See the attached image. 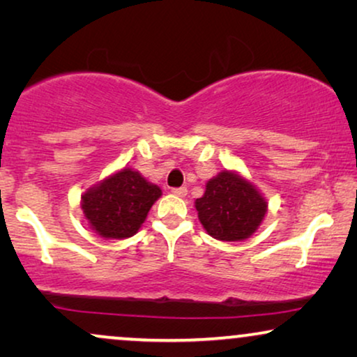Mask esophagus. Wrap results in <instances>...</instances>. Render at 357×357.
<instances>
[{
  "label": "esophagus",
  "mask_w": 357,
  "mask_h": 357,
  "mask_svg": "<svg viewBox=\"0 0 357 357\" xmlns=\"http://www.w3.org/2000/svg\"><path fill=\"white\" fill-rule=\"evenodd\" d=\"M172 195H175V197H180V198H183L185 195H187V188H185V187H180V188H172Z\"/></svg>",
  "instance_id": "34e87169"
}]
</instances>
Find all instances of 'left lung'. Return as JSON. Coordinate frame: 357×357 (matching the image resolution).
<instances>
[{"label": "left lung", "mask_w": 357, "mask_h": 357, "mask_svg": "<svg viewBox=\"0 0 357 357\" xmlns=\"http://www.w3.org/2000/svg\"><path fill=\"white\" fill-rule=\"evenodd\" d=\"M198 219L209 236L222 242L252 237L268 213L261 190L237 170H221L206 182L202 198L195 199Z\"/></svg>", "instance_id": "left-lung-1"}]
</instances>
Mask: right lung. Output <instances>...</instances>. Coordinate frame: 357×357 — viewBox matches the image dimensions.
<instances>
[{
  "mask_svg": "<svg viewBox=\"0 0 357 357\" xmlns=\"http://www.w3.org/2000/svg\"><path fill=\"white\" fill-rule=\"evenodd\" d=\"M160 195L158 185L126 165L87 188L81 195V209L97 236L120 241L139 231Z\"/></svg>",
  "mask_w": 357,
  "mask_h": 357,
  "instance_id": "obj_1",
  "label": "right lung"
}]
</instances>
